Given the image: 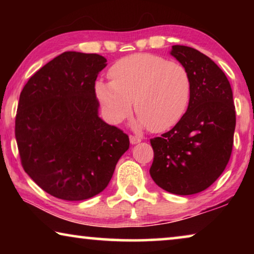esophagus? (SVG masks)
I'll list each match as a JSON object with an SVG mask.
<instances>
[{
	"label": "esophagus",
	"instance_id": "1",
	"mask_svg": "<svg viewBox=\"0 0 254 254\" xmlns=\"http://www.w3.org/2000/svg\"><path fill=\"white\" fill-rule=\"evenodd\" d=\"M129 141H130L131 144H137V143H140V142H141V138L137 137V136H134V135H130Z\"/></svg>",
	"mask_w": 254,
	"mask_h": 254
}]
</instances>
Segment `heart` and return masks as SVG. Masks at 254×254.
<instances>
[{"label":"heart","mask_w":254,"mask_h":254,"mask_svg":"<svg viewBox=\"0 0 254 254\" xmlns=\"http://www.w3.org/2000/svg\"><path fill=\"white\" fill-rule=\"evenodd\" d=\"M111 82H98L96 96L111 124H120L133 109L136 126L163 131L175 126L189 107L192 91L185 65L154 54L136 53L116 62Z\"/></svg>","instance_id":"obj_1"}]
</instances>
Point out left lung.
Segmentation results:
<instances>
[{
    "mask_svg": "<svg viewBox=\"0 0 254 254\" xmlns=\"http://www.w3.org/2000/svg\"><path fill=\"white\" fill-rule=\"evenodd\" d=\"M170 54L185 65L192 91L178 124L151 138L150 176L166 192L190 195L208 189L230 159L236 127L232 90L215 62L192 47L175 45Z\"/></svg>",
    "mask_w": 254,
    "mask_h": 254,
    "instance_id": "8db88e82",
    "label": "left lung"
}]
</instances>
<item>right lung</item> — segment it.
I'll return each mask as SVG.
<instances>
[{
    "mask_svg": "<svg viewBox=\"0 0 254 254\" xmlns=\"http://www.w3.org/2000/svg\"><path fill=\"white\" fill-rule=\"evenodd\" d=\"M99 54L64 52L31 76L19 96L15 135L25 172L58 199L81 201L103 192L129 138L100 119Z\"/></svg>",
    "mask_w": 254,
    "mask_h": 254,
    "instance_id": "add662e5",
    "label": "right lung"
}]
</instances>
